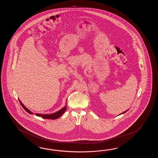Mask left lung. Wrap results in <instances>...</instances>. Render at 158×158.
<instances>
[{
	"instance_id": "obj_1",
	"label": "left lung",
	"mask_w": 158,
	"mask_h": 158,
	"mask_svg": "<svg viewBox=\"0 0 158 158\" xmlns=\"http://www.w3.org/2000/svg\"><path fill=\"white\" fill-rule=\"evenodd\" d=\"M128 110H127V111H124V112H123V113H121V114H118V115H120V114H125V112H127V111H128Z\"/></svg>"
}]
</instances>
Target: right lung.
Wrapping results in <instances>:
<instances>
[{"mask_svg":"<svg viewBox=\"0 0 158 158\" xmlns=\"http://www.w3.org/2000/svg\"><path fill=\"white\" fill-rule=\"evenodd\" d=\"M19 101L20 102V104H21L22 107L24 108V110L27 111V113H29V114H34L33 112H32L31 111H30L29 109H27L24 104H23V103L21 102L20 100L19 99ZM67 110V104H65V106H64V107L61 108L60 110L54 112L53 114H35V115L37 116H40V117H42L44 119H52V120H55L56 118H60L62 114H63L64 112Z\"/></svg>","mask_w":158,"mask_h":158,"instance_id":"right-lung-1","label":"right lung"}]
</instances>
